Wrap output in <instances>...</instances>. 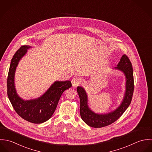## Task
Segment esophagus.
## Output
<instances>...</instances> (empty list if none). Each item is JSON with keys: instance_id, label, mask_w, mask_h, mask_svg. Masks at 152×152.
<instances>
[{"instance_id": "1", "label": "esophagus", "mask_w": 152, "mask_h": 152, "mask_svg": "<svg viewBox=\"0 0 152 152\" xmlns=\"http://www.w3.org/2000/svg\"><path fill=\"white\" fill-rule=\"evenodd\" d=\"M71 82H72L73 87H77V86L79 85V84L80 83V80L79 78L75 77L72 80Z\"/></svg>"}]
</instances>
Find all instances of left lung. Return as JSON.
Segmentation results:
<instances>
[{"label": "left lung", "mask_w": 152, "mask_h": 152, "mask_svg": "<svg viewBox=\"0 0 152 152\" xmlns=\"http://www.w3.org/2000/svg\"><path fill=\"white\" fill-rule=\"evenodd\" d=\"M114 69L123 72L126 77V91L121 105L114 111L106 114H97L93 112L88 104V96L85 89L81 87L77 88L80 98V114L82 120L92 127L100 128L107 126L116 121L129 106L134 91V79L132 64L129 58L123 55L118 66Z\"/></svg>", "instance_id": "8db88e82"}]
</instances>
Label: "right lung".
<instances>
[{
	"instance_id": "obj_1",
	"label": "right lung",
	"mask_w": 152,
	"mask_h": 152,
	"mask_svg": "<svg viewBox=\"0 0 152 152\" xmlns=\"http://www.w3.org/2000/svg\"><path fill=\"white\" fill-rule=\"evenodd\" d=\"M31 46L25 45L19 49L13 56L7 79V96L16 112L23 119L33 123L48 121L55 112L63 92L72 87L70 81H56L42 96L35 99L25 100L16 93L15 74L21 58Z\"/></svg>"
}]
</instances>
